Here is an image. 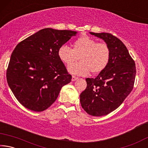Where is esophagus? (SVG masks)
<instances>
[{
	"label": "esophagus",
	"instance_id": "esophagus-1",
	"mask_svg": "<svg viewBox=\"0 0 148 148\" xmlns=\"http://www.w3.org/2000/svg\"><path fill=\"white\" fill-rule=\"evenodd\" d=\"M77 79H78V77L74 76H72V82L76 81V80H77Z\"/></svg>",
	"mask_w": 148,
	"mask_h": 148
}]
</instances>
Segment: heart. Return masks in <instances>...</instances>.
Wrapping results in <instances>:
<instances>
[{
  "label": "heart",
  "mask_w": 148,
  "mask_h": 148,
  "mask_svg": "<svg viewBox=\"0 0 148 148\" xmlns=\"http://www.w3.org/2000/svg\"><path fill=\"white\" fill-rule=\"evenodd\" d=\"M72 46V49L64 44L58 49L59 59L68 66L73 64L68 69L72 74L84 76L91 71L93 74L100 73L109 63L111 50L106 42H97L95 39L84 35L77 39ZM79 58L80 62L75 64Z\"/></svg>",
  "instance_id": "b5f03b06"
}]
</instances>
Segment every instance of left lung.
<instances>
[{"label": "left lung", "mask_w": 148, "mask_h": 148, "mask_svg": "<svg viewBox=\"0 0 148 148\" xmlns=\"http://www.w3.org/2000/svg\"><path fill=\"white\" fill-rule=\"evenodd\" d=\"M91 34L104 40L111 50L109 63L95 78H86L87 87L80 94V103L87 114L102 116L117 109L132 91L136 66L125 44L108 32Z\"/></svg>", "instance_id": "left-lung-1"}]
</instances>
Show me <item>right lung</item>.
<instances>
[{
    "label": "right lung",
    "instance_id": "add662e5",
    "mask_svg": "<svg viewBox=\"0 0 148 148\" xmlns=\"http://www.w3.org/2000/svg\"><path fill=\"white\" fill-rule=\"evenodd\" d=\"M69 30L42 29L20 42L12 52L6 79L17 101L34 112H42L71 82L58 49L76 35Z\"/></svg>",
    "mask_w": 148,
    "mask_h": 148
}]
</instances>
